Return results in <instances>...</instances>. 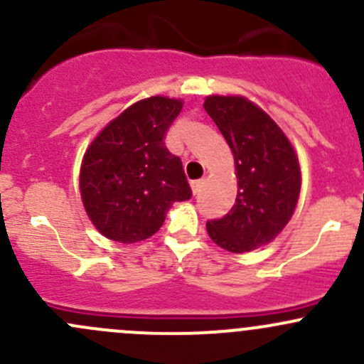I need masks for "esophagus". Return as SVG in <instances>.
<instances>
[{
	"instance_id": "34e87169",
	"label": "esophagus",
	"mask_w": 364,
	"mask_h": 364,
	"mask_svg": "<svg viewBox=\"0 0 364 364\" xmlns=\"http://www.w3.org/2000/svg\"><path fill=\"white\" fill-rule=\"evenodd\" d=\"M203 186H204V179H196V181H192V192L197 196V193H200Z\"/></svg>"
}]
</instances>
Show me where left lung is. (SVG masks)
<instances>
[{
  "mask_svg": "<svg viewBox=\"0 0 364 364\" xmlns=\"http://www.w3.org/2000/svg\"><path fill=\"white\" fill-rule=\"evenodd\" d=\"M211 116L236 161V204L223 218L205 223L218 247L252 252L273 241L294 213L301 171L294 148L262 109L243 97H208Z\"/></svg>",
  "mask_w": 364,
  "mask_h": 364,
  "instance_id": "1",
  "label": "left lung"
}]
</instances>
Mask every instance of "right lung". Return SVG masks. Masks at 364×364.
<instances>
[{"mask_svg":"<svg viewBox=\"0 0 364 364\" xmlns=\"http://www.w3.org/2000/svg\"><path fill=\"white\" fill-rule=\"evenodd\" d=\"M183 102L151 97L112 119L86 151L80 196L98 232L119 243H137L164 225L172 203L188 200L181 159L164 139Z\"/></svg>","mask_w":364,"mask_h":364,"instance_id":"right-lung-1","label":"right lung"}]
</instances>
